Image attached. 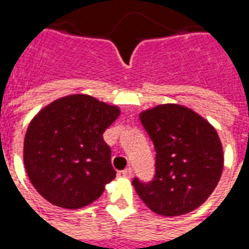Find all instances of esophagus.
<instances>
[{
  "label": "esophagus",
  "instance_id": "34e87169",
  "mask_svg": "<svg viewBox=\"0 0 249 249\" xmlns=\"http://www.w3.org/2000/svg\"><path fill=\"white\" fill-rule=\"evenodd\" d=\"M132 173H133L132 168H126V169H124V171H121V175H123V176L126 178H132Z\"/></svg>",
  "mask_w": 249,
  "mask_h": 249
}]
</instances>
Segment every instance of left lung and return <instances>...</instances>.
Wrapping results in <instances>:
<instances>
[{
  "mask_svg": "<svg viewBox=\"0 0 249 249\" xmlns=\"http://www.w3.org/2000/svg\"><path fill=\"white\" fill-rule=\"evenodd\" d=\"M156 151L151 183L133 178L140 198L155 213L180 216L192 212L213 192L224 167L219 135L192 109L162 104L140 113Z\"/></svg>",
  "mask_w": 249,
  "mask_h": 249,
  "instance_id": "1",
  "label": "left lung"
}]
</instances>
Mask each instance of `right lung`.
Masks as SVG:
<instances>
[{
  "mask_svg": "<svg viewBox=\"0 0 249 249\" xmlns=\"http://www.w3.org/2000/svg\"><path fill=\"white\" fill-rule=\"evenodd\" d=\"M120 108L88 94H71L41 109L24 141L28 178L49 203L82 208L103 195L116 178L104 132Z\"/></svg>",
  "mask_w": 249,
  "mask_h": 249,
  "instance_id": "1",
  "label": "right lung"
}]
</instances>
